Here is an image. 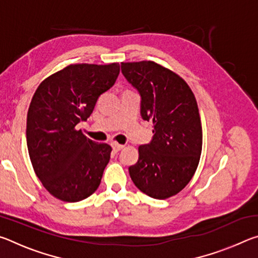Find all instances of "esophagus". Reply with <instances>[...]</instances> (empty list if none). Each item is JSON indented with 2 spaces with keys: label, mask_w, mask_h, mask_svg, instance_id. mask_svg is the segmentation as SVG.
Wrapping results in <instances>:
<instances>
[{
  "label": "esophagus",
  "mask_w": 258,
  "mask_h": 258,
  "mask_svg": "<svg viewBox=\"0 0 258 258\" xmlns=\"http://www.w3.org/2000/svg\"><path fill=\"white\" fill-rule=\"evenodd\" d=\"M111 147H112V149H113V151H115V152H118L119 150H121L124 148L123 145H119V143H116V142L111 143Z\"/></svg>",
  "instance_id": "esophagus-1"
}]
</instances>
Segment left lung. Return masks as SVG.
Masks as SVG:
<instances>
[{
    "instance_id": "left-lung-1",
    "label": "left lung",
    "mask_w": 258,
    "mask_h": 258,
    "mask_svg": "<svg viewBox=\"0 0 258 258\" xmlns=\"http://www.w3.org/2000/svg\"><path fill=\"white\" fill-rule=\"evenodd\" d=\"M120 67L141 98L142 119L154 124V137L139 147L130 176L149 197L169 198L190 182L198 167L203 132L197 101L180 76L152 61L121 62Z\"/></svg>"
}]
</instances>
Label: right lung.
<instances>
[{"instance_id": "1", "label": "right lung", "mask_w": 258, "mask_h": 258, "mask_svg": "<svg viewBox=\"0 0 258 258\" xmlns=\"http://www.w3.org/2000/svg\"><path fill=\"white\" fill-rule=\"evenodd\" d=\"M119 64H71L37 87L27 113L26 139L34 171L55 198L76 203L98 189L111 147L75 127L115 84Z\"/></svg>"}]
</instances>
